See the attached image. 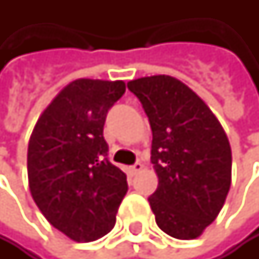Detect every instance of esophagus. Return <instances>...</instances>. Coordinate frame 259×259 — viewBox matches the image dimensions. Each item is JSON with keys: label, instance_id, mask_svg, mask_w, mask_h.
<instances>
[{"label": "esophagus", "instance_id": "obj_1", "mask_svg": "<svg viewBox=\"0 0 259 259\" xmlns=\"http://www.w3.org/2000/svg\"><path fill=\"white\" fill-rule=\"evenodd\" d=\"M141 169H143V164L138 161V163H135L134 166L128 167V171H131V174H138V172L141 171Z\"/></svg>", "mask_w": 259, "mask_h": 259}]
</instances>
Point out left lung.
<instances>
[{"label":"left lung","instance_id":"left-lung-1","mask_svg":"<svg viewBox=\"0 0 259 259\" xmlns=\"http://www.w3.org/2000/svg\"><path fill=\"white\" fill-rule=\"evenodd\" d=\"M152 128L151 161L158 177L149 203L157 225L177 239H196L222 210L232 185V147L216 115L171 76L127 83Z\"/></svg>","mask_w":259,"mask_h":259}]
</instances>
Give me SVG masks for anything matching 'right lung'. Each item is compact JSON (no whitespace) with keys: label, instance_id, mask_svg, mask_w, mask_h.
<instances>
[{"label":"right lung","instance_id":"right-lung-1","mask_svg":"<svg viewBox=\"0 0 259 259\" xmlns=\"http://www.w3.org/2000/svg\"><path fill=\"white\" fill-rule=\"evenodd\" d=\"M122 80L69 82L40 115L27 146L29 191L46 221L76 242L115 227L127 176L107 158L104 122Z\"/></svg>","mask_w":259,"mask_h":259}]
</instances>
